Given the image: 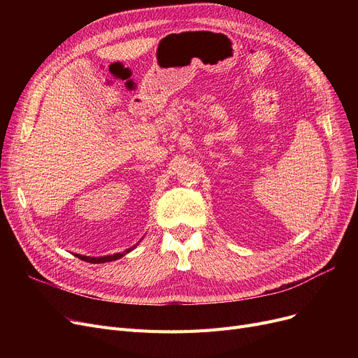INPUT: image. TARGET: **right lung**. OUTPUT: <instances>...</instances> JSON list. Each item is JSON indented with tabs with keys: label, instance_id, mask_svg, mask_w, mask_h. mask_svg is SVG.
Here are the masks:
<instances>
[{
	"label": "right lung",
	"instance_id": "right-lung-1",
	"mask_svg": "<svg viewBox=\"0 0 358 358\" xmlns=\"http://www.w3.org/2000/svg\"><path fill=\"white\" fill-rule=\"evenodd\" d=\"M134 248H135V247H131V248L126 250V251H124V252H122V254H113V255L97 257V258H94V257H84V255H80V254H77V257H78L80 259H83V261L91 262V264H100V262H108V261H115V259H119V258H122L124 254H127L129 251H131V250H134Z\"/></svg>",
	"mask_w": 358,
	"mask_h": 358
}]
</instances>
